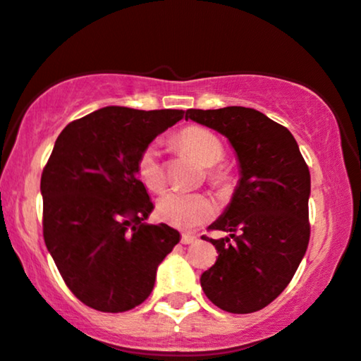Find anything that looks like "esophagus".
I'll list each match as a JSON object with an SVG mask.
<instances>
[{"label":"esophagus","instance_id":"esophagus-1","mask_svg":"<svg viewBox=\"0 0 361 361\" xmlns=\"http://www.w3.org/2000/svg\"><path fill=\"white\" fill-rule=\"evenodd\" d=\"M196 241H198V238H196L195 235H190V233L181 235V243L183 245H193V243H196Z\"/></svg>","mask_w":361,"mask_h":361}]
</instances>
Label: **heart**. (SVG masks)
<instances>
[{
	"instance_id": "1",
	"label": "heart",
	"mask_w": 361,
	"mask_h": 361,
	"mask_svg": "<svg viewBox=\"0 0 361 361\" xmlns=\"http://www.w3.org/2000/svg\"><path fill=\"white\" fill-rule=\"evenodd\" d=\"M178 143L190 154L198 159L203 166H208V180L220 185L226 180V171L214 165L221 161L223 145L216 135L200 126H190L178 135ZM136 173L145 188L158 193L165 186V171H163L159 148L157 143L148 145L136 161ZM157 213L168 225L178 228H195L212 220L214 214V203L212 198L202 193H170L158 200Z\"/></svg>"
}]
</instances>
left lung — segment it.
<instances>
[{"label":"left lung","instance_id":"1","mask_svg":"<svg viewBox=\"0 0 361 361\" xmlns=\"http://www.w3.org/2000/svg\"><path fill=\"white\" fill-rule=\"evenodd\" d=\"M185 120L230 141L240 166L231 202L208 228L216 263L200 278L204 295L230 313H253L288 286L310 241V171L285 126L253 108L186 109Z\"/></svg>","mask_w":361,"mask_h":361}]
</instances>
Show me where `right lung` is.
<instances>
[{
	"mask_svg": "<svg viewBox=\"0 0 361 361\" xmlns=\"http://www.w3.org/2000/svg\"><path fill=\"white\" fill-rule=\"evenodd\" d=\"M183 109L106 106L71 121L43 175V236L76 298L106 313L138 307L180 233L143 223L153 203L136 173L141 152Z\"/></svg>",
	"mask_w": 361,
	"mask_h": 361,
	"instance_id": "right-lung-1",
	"label": "right lung"
}]
</instances>
